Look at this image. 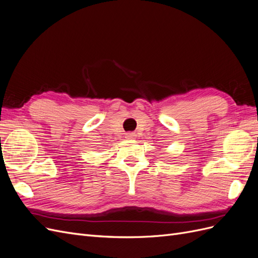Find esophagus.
I'll return each instance as SVG.
<instances>
[{"instance_id":"1","label":"esophagus","mask_w":258,"mask_h":258,"mask_svg":"<svg viewBox=\"0 0 258 258\" xmlns=\"http://www.w3.org/2000/svg\"><path fill=\"white\" fill-rule=\"evenodd\" d=\"M126 138L127 139H135L136 134H134V132H128V134H126Z\"/></svg>"}]
</instances>
